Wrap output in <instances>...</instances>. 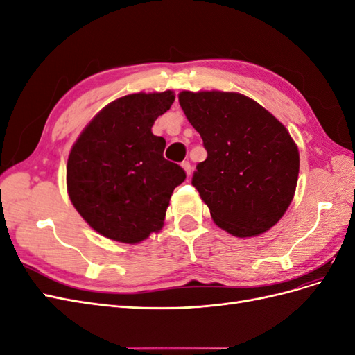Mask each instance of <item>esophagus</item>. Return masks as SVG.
I'll return each mask as SVG.
<instances>
[{"label": "esophagus", "instance_id": "34e87169", "mask_svg": "<svg viewBox=\"0 0 355 355\" xmlns=\"http://www.w3.org/2000/svg\"><path fill=\"white\" fill-rule=\"evenodd\" d=\"M182 167H184V170L187 171V175L189 176L191 171H192V166H191L189 161H184V163H182Z\"/></svg>", "mask_w": 355, "mask_h": 355}]
</instances>
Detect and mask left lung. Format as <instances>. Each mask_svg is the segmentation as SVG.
Here are the masks:
<instances>
[{
    "instance_id": "8db88e82",
    "label": "left lung",
    "mask_w": 355,
    "mask_h": 355,
    "mask_svg": "<svg viewBox=\"0 0 355 355\" xmlns=\"http://www.w3.org/2000/svg\"><path fill=\"white\" fill-rule=\"evenodd\" d=\"M179 103L207 151L192 185L214 223L241 239L272 228L293 200L299 173L286 127L239 93L182 92Z\"/></svg>"
}]
</instances>
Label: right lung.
<instances>
[{
	"instance_id": "1",
	"label": "right lung",
	"mask_w": 355,
	"mask_h": 355,
	"mask_svg": "<svg viewBox=\"0 0 355 355\" xmlns=\"http://www.w3.org/2000/svg\"><path fill=\"white\" fill-rule=\"evenodd\" d=\"M173 92L124 96L96 115L71 149L67 184L73 207L90 227L135 244L163 227L171 192L185 180L166 159V141L153 135Z\"/></svg>"
}]
</instances>
